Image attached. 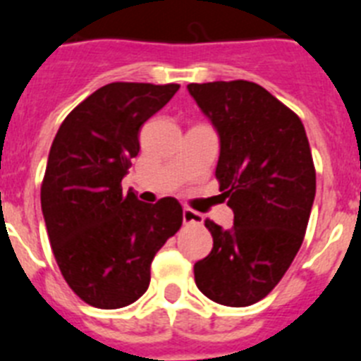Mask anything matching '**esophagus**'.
Returning a JSON list of instances; mask_svg holds the SVG:
<instances>
[{
    "mask_svg": "<svg viewBox=\"0 0 361 361\" xmlns=\"http://www.w3.org/2000/svg\"><path fill=\"white\" fill-rule=\"evenodd\" d=\"M203 221V216L192 209H183V224H196L200 225Z\"/></svg>",
    "mask_w": 361,
    "mask_h": 361,
    "instance_id": "1",
    "label": "esophagus"
}]
</instances>
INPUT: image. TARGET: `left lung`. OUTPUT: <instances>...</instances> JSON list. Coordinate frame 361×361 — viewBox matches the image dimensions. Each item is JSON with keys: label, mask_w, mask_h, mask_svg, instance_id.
I'll use <instances>...</instances> for the list:
<instances>
[{"label": "left lung", "mask_w": 361, "mask_h": 361, "mask_svg": "<svg viewBox=\"0 0 361 361\" xmlns=\"http://www.w3.org/2000/svg\"><path fill=\"white\" fill-rule=\"evenodd\" d=\"M187 89L218 133L216 178L234 212L231 228L205 221L214 243L194 263V280L212 302L252 305L274 289L302 247L316 194L309 140L300 118L252 81Z\"/></svg>", "instance_id": "8db88e82"}]
</instances>
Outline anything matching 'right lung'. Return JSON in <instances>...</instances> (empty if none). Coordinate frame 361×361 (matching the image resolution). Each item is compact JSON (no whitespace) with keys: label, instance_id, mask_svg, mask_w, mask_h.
Instances as JSON below:
<instances>
[{"label":"right lung","instance_id":"obj_1","mask_svg":"<svg viewBox=\"0 0 361 361\" xmlns=\"http://www.w3.org/2000/svg\"><path fill=\"white\" fill-rule=\"evenodd\" d=\"M180 85L109 83L65 118L42 185L50 247L65 281L99 309L130 305L149 289L150 263L178 233V200L143 203L121 180L140 152V128Z\"/></svg>","mask_w":361,"mask_h":361}]
</instances>
